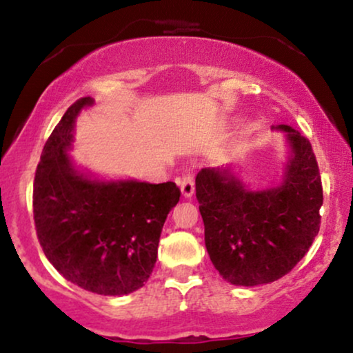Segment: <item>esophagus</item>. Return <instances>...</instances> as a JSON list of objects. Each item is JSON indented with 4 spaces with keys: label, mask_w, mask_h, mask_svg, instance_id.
<instances>
[{
    "label": "esophagus",
    "mask_w": 353,
    "mask_h": 353,
    "mask_svg": "<svg viewBox=\"0 0 353 353\" xmlns=\"http://www.w3.org/2000/svg\"><path fill=\"white\" fill-rule=\"evenodd\" d=\"M179 185H181V192H182V196L184 197H192V194H194V176H192V172H185L184 176L181 177L179 179Z\"/></svg>",
    "instance_id": "34e87169"
}]
</instances>
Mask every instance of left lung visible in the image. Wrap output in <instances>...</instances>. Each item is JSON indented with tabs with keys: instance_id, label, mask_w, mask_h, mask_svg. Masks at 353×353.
I'll return each instance as SVG.
<instances>
[{
	"instance_id": "left-lung-1",
	"label": "left lung",
	"mask_w": 353,
	"mask_h": 353,
	"mask_svg": "<svg viewBox=\"0 0 353 353\" xmlns=\"http://www.w3.org/2000/svg\"><path fill=\"white\" fill-rule=\"evenodd\" d=\"M274 129L285 132L290 148L277 188L247 189L229 168H204L196 177L209 257L234 285H261L289 274L320 229L322 179L309 139L290 125Z\"/></svg>"
}]
</instances>
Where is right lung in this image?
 <instances>
[{
  "instance_id": "right-lung-1",
  "label": "right lung",
  "mask_w": 353,
  "mask_h": 353,
  "mask_svg": "<svg viewBox=\"0 0 353 353\" xmlns=\"http://www.w3.org/2000/svg\"><path fill=\"white\" fill-rule=\"evenodd\" d=\"M92 103L76 101L44 144L33 189L36 234L66 281L94 294L125 295L152 274L165 217L181 190L174 182H106L78 171L68 149L76 117Z\"/></svg>"
}]
</instances>
